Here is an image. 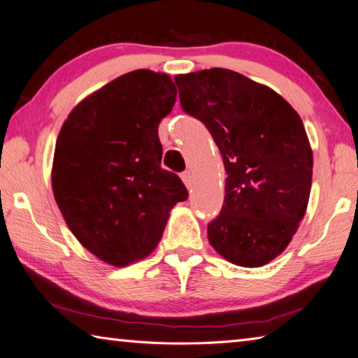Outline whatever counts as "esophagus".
Masks as SVG:
<instances>
[{"instance_id": "obj_1", "label": "esophagus", "mask_w": 358, "mask_h": 358, "mask_svg": "<svg viewBox=\"0 0 358 358\" xmlns=\"http://www.w3.org/2000/svg\"><path fill=\"white\" fill-rule=\"evenodd\" d=\"M181 180H183V183L189 187L191 183H192V173L191 171H185L183 173H181Z\"/></svg>"}]
</instances>
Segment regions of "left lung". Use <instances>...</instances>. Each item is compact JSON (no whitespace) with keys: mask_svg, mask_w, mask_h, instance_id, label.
<instances>
[{"mask_svg":"<svg viewBox=\"0 0 358 358\" xmlns=\"http://www.w3.org/2000/svg\"><path fill=\"white\" fill-rule=\"evenodd\" d=\"M180 103L211 133L227 178L208 239L236 266L258 268L287 249L308 205L313 153L299 114L268 86L227 69L177 75Z\"/></svg>","mask_w":358,"mask_h":358,"instance_id":"8db88e82","label":"left lung"}]
</instances>
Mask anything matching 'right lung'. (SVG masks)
<instances>
[{
  "mask_svg": "<svg viewBox=\"0 0 358 358\" xmlns=\"http://www.w3.org/2000/svg\"><path fill=\"white\" fill-rule=\"evenodd\" d=\"M171 76L134 70L84 99L57 136L51 185L75 238L101 262L127 266L158 245L172 208L187 199L161 167L159 122L172 111Z\"/></svg>",
  "mask_w": 358,
  "mask_h": 358,
  "instance_id": "obj_1",
  "label": "right lung"
}]
</instances>
